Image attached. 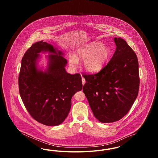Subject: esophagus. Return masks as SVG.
Instances as JSON below:
<instances>
[{"instance_id":"34e87169","label":"esophagus","mask_w":158,"mask_h":158,"mask_svg":"<svg viewBox=\"0 0 158 158\" xmlns=\"http://www.w3.org/2000/svg\"><path fill=\"white\" fill-rule=\"evenodd\" d=\"M82 82L83 85H84L85 82H86V81H85V78L84 77H82Z\"/></svg>"}]
</instances>
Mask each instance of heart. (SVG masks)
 Segmentation results:
<instances>
[{
	"instance_id": "heart-1",
	"label": "heart",
	"mask_w": 158,
	"mask_h": 158,
	"mask_svg": "<svg viewBox=\"0 0 158 158\" xmlns=\"http://www.w3.org/2000/svg\"><path fill=\"white\" fill-rule=\"evenodd\" d=\"M111 56L112 51L109 45L95 41L77 48L75 56H69L68 61L71 68L75 69L78 60H83V67L87 72L97 73L104 68Z\"/></svg>"
}]
</instances>
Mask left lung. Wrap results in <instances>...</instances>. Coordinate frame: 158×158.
Masks as SVG:
<instances>
[{"instance_id": "8db88e82", "label": "left lung", "mask_w": 158, "mask_h": 158, "mask_svg": "<svg viewBox=\"0 0 158 158\" xmlns=\"http://www.w3.org/2000/svg\"><path fill=\"white\" fill-rule=\"evenodd\" d=\"M116 50L100 72L83 74V91L95 118L101 123L120 120L131 108L139 89L137 56L126 41L114 38Z\"/></svg>"}]
</instances>
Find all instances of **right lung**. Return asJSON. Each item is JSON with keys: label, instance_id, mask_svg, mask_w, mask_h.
<instances>
[{"label": "right lung", "instance_id": "1", "mask_svg": "<svg viewBox=\"0 0 158 158\" xmlns=\"http://www.w3.org/2000/svg\"><path fill=\"white\" fill-rule=\"evenodd\" d=\"M42 51L54 54L49 55L44 72L36 65L38 53ZM63 54L53 45L41 41L28 49L21 61L18 83L23 103L31 116L45 126L62 123L70 111L72 97L82 89L81 75L66 72L67 60Z\"/></svg>", "mask_w": 158, "mask_h": 158}]
</instances>
